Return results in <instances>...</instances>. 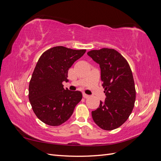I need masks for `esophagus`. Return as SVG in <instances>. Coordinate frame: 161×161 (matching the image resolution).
I'll use <instances>...</instances> for the list:
<instances>
[{
	"mask_svg": "<svg viewBox=\"0 0 161 161\" xmlns=\"http://www.w3.org/2000/svg\"><path fill=\"white\" fill-rule=\"evenodd\" d=\"M82 96H83V97H84L85 99H87V98H89V95H86V94H85V93L82 94Z\"/></svg>",
	"mask_w": 161,
	"mask_h": 161,
	"instance_id": "obj_1",
	"label": "esophagus"
}]
</instances>
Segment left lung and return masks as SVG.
Masks as SVG:
<instances>
[{"label": "left lung", "instance_id": "8db88e82", "mask_svg": "<svg viewBox=\"0 0 161 161\" xmlns=\"http://www.w3.org/2000/svg\"><path fill=\"white\" fill-rule=\"evenodd\" d=\"M99 64L106 98L92 111L95 123L101 129L112 130L127 120L136 100L134 78L128 63L114 49L102 48L87 53Z\"/></svg>", "mask_w": 161, "mask_h": 161}]
</instances>
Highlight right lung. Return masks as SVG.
<instances>
[{
    "label": "right lung",
    "instance_id": "right-lung-1",
    "mask_svg": "<svg viewBox=\"0 0 161 161\" xmlns=\"http://www.w3.org/2000/svg\"><path fill=\"white\" fill-rule=\"evenodd\" d=\"M86 50L56 46L39 58L29 85V99L34 113L42 122L58 126L69 119L82 95L79 91L64 89L68 71Z\"/></svg>",
    "mask_w": 161,
    "mask_h": 161
}]
</instances>
